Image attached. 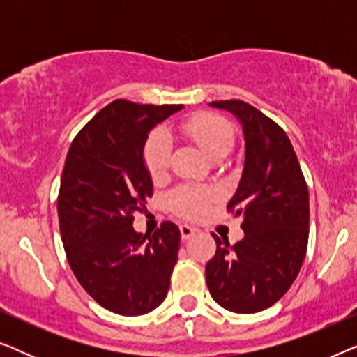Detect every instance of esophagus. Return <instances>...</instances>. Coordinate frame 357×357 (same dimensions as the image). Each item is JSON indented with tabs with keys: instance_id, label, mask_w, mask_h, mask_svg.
Instances as JSON below:
<instances>
[{
	"instance_id": "obj_1",
	"label": "esophagus",
	"mask_w": 357,
	"mask_h": 357,
	"mask_svg": "<svg viewBox=\"0 0 357 357\" xmlns=\"http://www.w3.org/2000/svg\"><path fill=\"white\" fill-rule=\"evenodd\" d=\"M195 232H197V229L188 226V224H183V226H180V234H182L183 241H187V238L195 236Z\"/></svg>"
}]
</instances>
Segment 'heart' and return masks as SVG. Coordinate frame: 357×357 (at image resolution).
<instances>
[{
  "label": "heart",
  "mask_w": 357,
  "mask_h": 357,
  "mask_svg": "<svg viewBox=\"0 0 357 357\" xmlns=\"http://www.w3.org/2000/svg\"><path fill=\"white\" fill-rule=\"evenodd\" d=\"M178 131L185 138L198 146L211 160H218L231 151L234 144V130L224 116L213 112H197L180 121ZM172 143L164 130L151 131L143 146V160L149 177L159 182L167 174ZM214 198L211 190L198 187H180L170 193L169 204L178 216L198 219L206 214L209 203Z\"/></svg>",
  "instance_id": "obj_1"
}]
</instances>
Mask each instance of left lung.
I'll use <instances>...</instances> for the list:
<instances>
[{"label":"left lung","instance_id":"1","mask_svg":"<svg viewBox=\"0 0 357 357\" xmlns=\"http://www.w3.org/2000/svg\"><path fill=\"white\" fill-rule=\"evenodd\" d=\"M213 107L241 120L245 160L227 211L242 216L245 237L216 241L206 265L211 297L226 310L255 314L281 299L299 275L309 242V190L289 138L276 121L243 100Z\"/></svg>","mask_w":357,"mask_h":357}]
</instances>
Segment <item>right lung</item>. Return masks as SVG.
Masks as SVG:
<instances>
[{
  "mask_svg": "<svg viewBox=\"0 0 357 357\" xmlns=\"http://www.w3.org/2000/svg\"><path fill=\"white\" fill-rule=\"evenodd\" d=\"M183 105L114 100L87 121L68 151L58 219L76 280L104 309L143 315L167 296L180 231L165 221L153 236L133 229V214L153 197L143 146L155 125Z\"/></svg>",
  "mask_w": 357,
  "mask_h": 357,
  "instance_id": "add662e5",
  "label": "right lung"
}]
</instances>
